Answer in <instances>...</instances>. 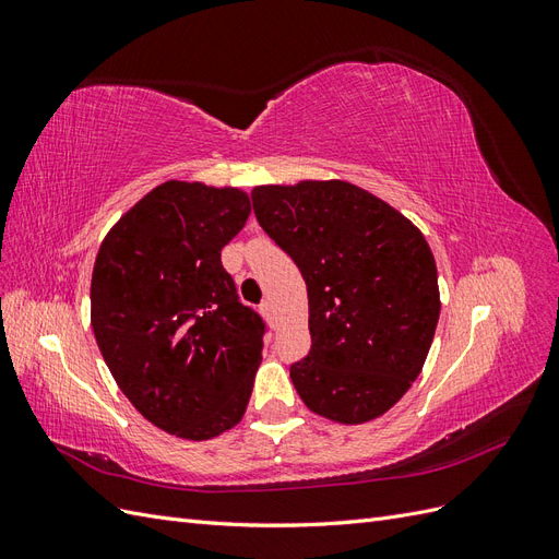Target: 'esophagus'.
<instances>
[{
	"instance_id": "obj_1",
	"label": "esophagus",
	"mask_w": 559,
	"mask_h": 559,
	"mask_svg": "<svg viewBox=\"0 0 559 559\" xmlns=\"http://www.w3.org/2000/svg\"><path fill=\"white\" fill-rule=\"evenodd\" d=\"M261 314H263V319L267 321L270 326H275V314H273V306H270V302L265 300L263 306H261Z\"/></svg>"
}]
</instances>
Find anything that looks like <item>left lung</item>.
Segmentation results:
<instances>
[{
  "label": "left lung",
  "mask_w": 559,
  "mask_h": 559,
  "mask_svg": "<svg viewBox=\"0 0 559 559\" xmlns=\"http://www.w3.org/2000/svg\"><path fill=\"white\" fill-rule=\"evenodd\" d=\"M251 200L308 284L312 347L289 370L298 396L337 425L384 415L421 373L441 314L425 235L343 179L253 186Z\"/></svg>",
  "instance_id": "obj_1"
}]
</instances>
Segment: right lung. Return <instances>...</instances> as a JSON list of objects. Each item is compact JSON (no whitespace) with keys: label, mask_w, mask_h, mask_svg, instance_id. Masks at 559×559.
Wrapping results in <instances>:
<instances>
[{"label":"right lung","mask_w":559,"mask_h":559,"mask_svg":"<svg viewBox=\"0 0 559 559\" xmlns=\"http://www.w3.org/2000/svg\"><path fill=\"white\" fill-rule=\"evenodd\" d=\"M251 214L247 191L170 179L97 249L91 324L107 368L151 425L210 441L242 419L263 321L242 306L222 249Z\"/></svg>","instance_id":"add662e5"}]
</instances>
